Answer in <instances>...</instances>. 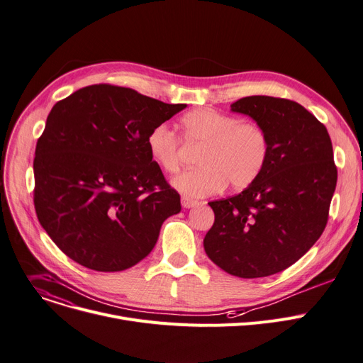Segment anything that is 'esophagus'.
I'll use <instances>...</instances> for the list:
<instances>
[{
  "label": "esophagus",
  "mask_w": 363,
  "mask_h": 363,
  "mask_svg": "<svg viewBox=\"0 0 363 363\" xmlns=\"http://www.w3.org/2000/svg\"><path fill=\"white\" fill-rule=\"evenodd\" d=\"M181 204L184 208H192V207H197L200 203L197 200H192V199H188V197H182L181 199Z\"/></svg>",
  "instance_id": "obj_1"
}]
</instances>
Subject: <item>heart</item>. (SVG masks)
Segmentation results:
<instances>
[{
	"label": "heart",
	"instance_id": "obj_1",
	"mask_svg": "<svg viewBox=\"0 0 363 363\" xmlns=\"http://www.w3.org/2000/svg\"><path fill=\"white\" fill-rule=\"evenodd\" d=\"M181 138L189 146H201L200 167L172 181L185 197H207L228 184L244 189L254 184L269 159V138L254 123H240L236 116L210 108H199L179 119ZM150 159L167 175L181 169V141L166 125L153 127L146 138Z\"/></svg>",
	"mask_w": 363,
	"mask_h": 363
}]
</instances>
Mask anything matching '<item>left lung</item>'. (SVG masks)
I'll list each match as a JSON object with an SVG mask.
<instances>
[{
  "label": "left lung",
  "mask_w": 363,
  "mask_h": 363,
  "mask_svg": "<svg viewBox=\"0 0 363 363\" xmlns=\"http://www.w3.org/2000/svg\"><path fill=\"white\" fill-rule=\"evenodd\" d=\"M230 111L265 131L269 159L240 194L208 203L214 223L204 250L232 276H272L306 254L325 229L337 184L333 144L327 128L294 101L248 96Z\"/></svg>",
  "instance_id": "1"
}]
</instances>
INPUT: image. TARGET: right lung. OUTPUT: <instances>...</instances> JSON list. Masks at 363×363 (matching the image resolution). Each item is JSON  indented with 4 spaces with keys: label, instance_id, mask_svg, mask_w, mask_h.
I'll return each instance as SVG.
<instances>
[{
    "label": "right lung",
    "instance_id": "add662e5",
    "mask_svg": "<svg viewBox=\"0 0 363 363\" xmlns=\"http://www.w3.org/2000/svg\"><path fill=\"white\" fill-rule=\"evenodd\" d=\"M185 108L111 84L83 87L54 105L36 144L33 201L65 255L90 270L123 272L150 254L181 199L146 138Z\"/></svg>",
    "mask_w": 363,
    "mask_h": 363
}]
</instances>
